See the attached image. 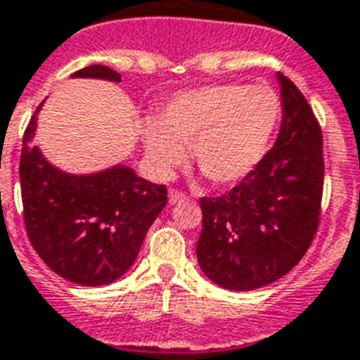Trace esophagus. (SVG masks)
Listing matches in <instances>:
<instances>
[{
    "label": "esophagus",
    "instance_id": "esophagus-1",
    "mask_svg": "<svg viewBox=\"0 0 360 360\" xmlns=\"http://www.w3.org/2000/svg\"><path fill=\"white\" fill-rule=\"evenodd\" d=\"M185 192L177 191V188H169V204H179V202H185Z\"/></svg>",
    "mask_w": 360,
    "mask_h": 360
}]
</instances>
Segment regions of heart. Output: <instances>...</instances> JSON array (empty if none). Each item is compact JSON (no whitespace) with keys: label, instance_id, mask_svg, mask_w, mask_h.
<instances>
[{"label":"heart","instance_id":"obj_1","mask_svg":"<svg viewBox=\"0 0 360 360\" xmlns=\"http://www.w3.org/2000/svg\"><path fill=\"white\" fill-rule=\"evenodd\" d=\"M281 98L270 86L210 84L174 96L156 120L143 124V143L156 174L168 175L185 160L211 185H234L262 160L281 120Z\"/></svg>","mask_w":360,"mask_h":360}]
</instances>
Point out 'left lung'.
<instances>
[{
    "instance_id": "1",
    "label": "left lung",
    "mask_w": 360,
    "mask_h": 360,
    "mask_svg": "<svg viewBox=\"0 0 360 360\" xmlns=\"http://www.w3.org/2000/svg\"><path fill=\"white\" fill-rule=\"evenodd\" d=\"M278 141L221 196H204L196 257L205 276L230 290L283 278L311 245L325 183L323 131L314 109L283 73Z\"/></svg>"
}]
</instances>
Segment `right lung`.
Wrapping results in <instances>:
<instances>
[{
    "instance_id": "add662e5",
    "label": "right lung",
    "mask_w": 360,
    "mask_h": 360,
    "mask_svg": "<svg viewBox=\"0 0 360 360\" xmlns=\"http://www.w3.org/2000/svg\"><path fill=\"white\" fill-rule=\"evenodd\" d=\"M75 77L120 81L105 65L82 68ZM41 105L22 137L20 191L30 243L71 283H113L134 264L147 230L168 204V188L124 166L94 175H68L51 166L32 147Z\"/></svg>"
}]
</instances>
